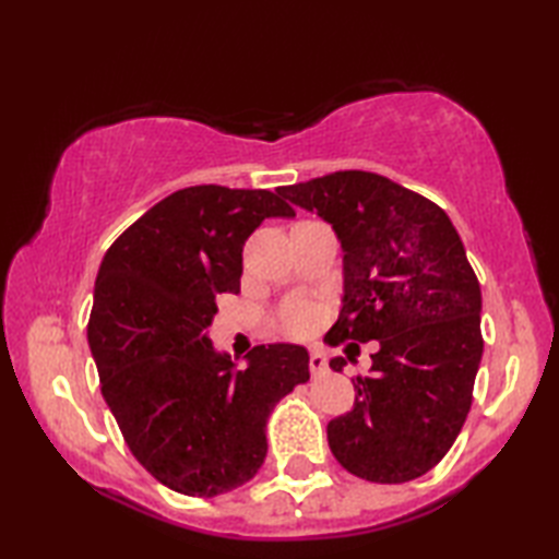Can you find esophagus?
Instances as JSON below:
<instances>
[{"label":"esophagus","mask_w":559,"mask_h":559,"mask_svg":"<svg viewBox=\"0 0 559 559\" xmlns=\"http://www.w3.org/2000/svg\"><path fill=\"white\" fill-rule=\"evenodd\" d=\"M310 372H312L314 377L326 372V358H324V353L314 350V353L310 355Z\"/></svg>","instance_id":"obj_1"}]
</instances>
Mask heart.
Wrapping results in <instances>:
<instances>
[{"mask_svg": "<svg viewBox=\"0 0 559 559\" xmlns=\"http://www.w3.org/2000/svg\"><path fill=\"white\" fill-rule=\"evenodd\" d=\"M278 319H281V326L286 329L288 334L300 336L314 326L317 314H314V307L307 300H293L283 307Z\"/></svg>", "mask_w": 559, "mask_h": 559, "instance_id": "obj_1", "label": "heart"}]
</instances>
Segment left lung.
I'll return each instance as SVG.
<instances>
[{
  "mask_svg": "<svg viewBox=\"0 0 559 559\" xmlns=\"http://www.w3.org/2000/svg\"><path fill=\"white\" fill-rule=\"evenodd\" d=\"M317 211L343 247V307L329 346L377 341L372 372L353 377L355 406L326 427L353 476L408 483L456 442L483 358L480 283L447 213L435 201L365 170L281 187ZM341 372L346 358H334Z\"/></svg>",
  "mask_w": 559,
  "mask_h": 559,
  "instance_id": "left-lung-1",
  "label": "left lung"
}]
</instances>
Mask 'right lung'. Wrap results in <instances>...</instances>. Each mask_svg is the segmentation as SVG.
<instances>
[{"mask_svg": "<svg viewBox=\"0 0 559 559\" xmlns=\"http://www.w3.org/2000/svg\"><path fill=\"white\" fill-rule=\"evenodd\" d=\"M271 216L295 211L269 189L187 187L103 257L88 319L103 399L129 451L175 492L216 497L252 480L271 411L310 379L302 346H254L235 370L206 336L216 295L240 293L247 237Z\"/></svg>", "mask_w": 559, "mask_h": 559, "instance_id": "add662e5", "label": "right lung"}]
</instances>
